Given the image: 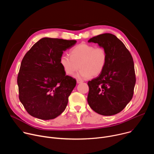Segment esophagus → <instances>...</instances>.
<instances>
[{
  "label": "esophagus",
  "instance_id": "1",
  "mask_svg": "<svg viewBox=\"0 0 154 154\" xmlns=\"http://www.w3.org/2000/svg\"><path fill=\"white\" fill-rule=\"evenodd\" d=\"M83 82V81L82 80H77V83H82Z\"/></svg>",
  "mask_w": 154,
  "mask_h": 154
}]
</instances>
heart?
<instances>
[{
  "instance_id": "obj_1",
  "label": "heart",
  "mask_w": 154,
  "mask_h": 154,
  "mask_svg": "<svg viewBox=\"0 0 154 154\" xmlns=\"http://www.w3.org/2000/svg\"><path fill=\"white\" fill-rule=\"evenodd\" d=\"M70 57L62 55L60 64L64 72L72 75L80 69L75 77L87 79L99 75L105 69L107 61L106 51L88 44H80L69 51Z\"/></svg>"
}]
</instances>
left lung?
<instances>
[{
  "label": "left lung",
  "instance_id": "left-lung-1",
  "mask_svg": "<svg viewBox=\"0 0 154 154\" xmlns=\"http://www.w3.org/2000/svg\"><path fill=\"white\" fill-rule=\"evenodd\" d=\"M88 42L97 43L107 54L102 72L88 82L90 89L88 103L99 115H116L133 97L136 83L133 58L124 43L113 34H100Z\"/></svg>",
  "mask_w": 154,
  "mask_h": 154
}]
</instances>
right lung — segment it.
<instances>
[{"label":"right lung","instance_id":"1","mask_svg":"<svg viewBox=\"0 0 154 154\" xmlns=\"http://www.w3.org/2000/svg\"><path fill=\"white\" fill-rule=\"evenodd\" d=\"M77 41L42 38L22 60L17 76L19 100L31 116L52 119L66 107L76 80L66 75L60 60Z\"/></svg>","mask_w":154,"mask_h":154}]
</instances>
